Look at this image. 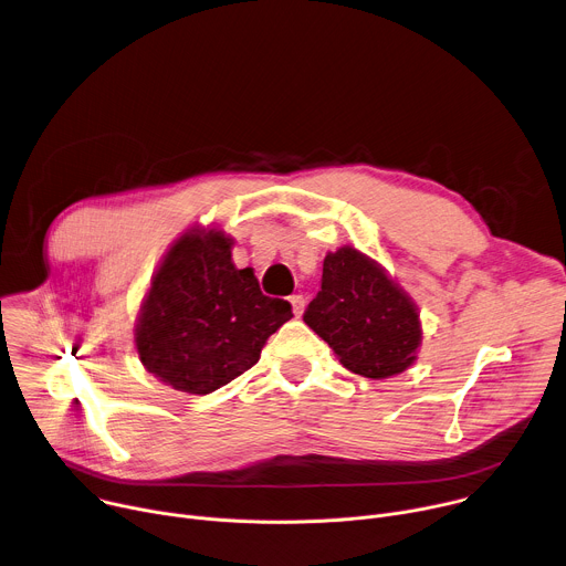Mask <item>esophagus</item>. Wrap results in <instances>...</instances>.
I'll use <instances>...</instances> for the list:
<instances>
[{
	"label": "esophagus",
	"instance_id": "esophagus-1",
	"mask_svg": "<svg viewBox=\"0 0 566 566\" xmlns=\"http://www.w3.org/2000/svg\"><path fill=\"white\" fill-rule=\"evenodd\" d=\"M289 302H291V306H293V313H295V315H302V311H304V297H302V295H291Z\"/></svg>",
	"mask_w": 566,
	"mask_h": 566
}]
</instances>
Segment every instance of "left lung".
Listing matches in <instances>:
<instances>
[{
	"mask_svg": "<svg viewBox=\"0 0 566 566\" xmlns=\"http://www.w3.org/2000/svg\"><path fill=\"white\" fill-rule=\"evenodd\" d=\"M302 317L349 371L367 378L402 371L421 345L412 300L349 247L325 258L319 291Z\"/></svg>",
	"mask_w": 566,
	"mask_h": 566,
	"instance_id": "1",
	"label": "left lung"
}]
</instances>
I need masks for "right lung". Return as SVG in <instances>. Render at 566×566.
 <instances>
[{"instance_id": "right-lung-1", "label": "right lung", "mask_w": 566, "mask_h": 566, "mask_svg": "<svg viewBox=\"0 0 566 566\" xmlns=\"http://www.w3.org/2000/svg\"><path fill=\"white\" fill-rule=\"evenodd\" d=\"M221 230L188 232L158 266L136 347L145 369L188 394H210L244 371L286 319L291 304L262 293L251 269L230 262Z\"/></svg>"}]
</instances>
